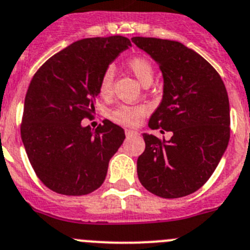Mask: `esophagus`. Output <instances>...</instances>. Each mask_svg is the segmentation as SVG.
I'll return each instance as SVG.
<instances>
[{
  "label": "esophagus",
  "instance_id": "esophagus-1",
  "mask_svg": "<svg viewBox=\"0 0 250 250\" xmlns=\"http://www.w3.org/2000/svg\"><path fill=\"white\" fill-rule=\"evenodd\" d=\"M125 134H126V136H136V135H139V132L135 131V130H130V129H126L125 130Z\"/></svg>",
  "mask_w": 250,
  "mask_h": 250
}]
</instances>
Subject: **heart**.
<instances>
[{"label": "heart", "instance_id": "1", "mask_svg": "<svg viewBox=\"0 0 250 250\" xmlns=\"http://www.w3.org/2000/svg\"><path fill=\"white\" fill-rule=\"evenodd\" d=\"M126 65L144 86H148L152 83L153 77H155V68L150 59L143 56H135L127 59ZM114 78H115V72L113 67H107L102 73L99 79L100 97L105 99L111 97ZM146 113H147V109L144 105H121L110 113V119L114 123L124 125V126H136L137 124L143 120Z\"/></svg>", "mask_w": 250, "mask_h": 250}]
</instances>
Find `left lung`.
<instances>
[{"mask_svg":"<svg viewBox=\"0 0 250 250\" xmlns=\"http://www.w3.org/2000/svg\"><path fill=\"white\" fill-rule=\"evenodd\" d=\"M164 77L162 102L148 127L172 132L167 141L144 134L137 159L141 185L162 198H178L205 185L218 166L230 136L229 100L221 75L203 57L176 41L134 37Z\"/></svg>","mask_w":250,"mask_h":250,"instance_id":"obj_1","label":"left lung"}]
</instances>
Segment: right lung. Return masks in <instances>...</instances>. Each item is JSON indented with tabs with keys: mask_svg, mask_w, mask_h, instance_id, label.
<instances>
[{
	"mask_svg": "<svg viewBox=\"0 0 250 250\" xmlns=\"http://www.w3.org/2000/svg\"><path fill=\"white\" fill-rule=\"evenodd\" d=\"M130 45L123 36L77 41L32 78L21 137L34 172L52 191L84 196L104 182L125 132L109 120L94 131L82 120L93 116L102 73Z\"/></svg>",
	"mask_w": 250,
	"mask_h": 250,
	"instance_id": "right-lung-1",
	"label": "right lung"
}]
</instances>
